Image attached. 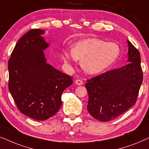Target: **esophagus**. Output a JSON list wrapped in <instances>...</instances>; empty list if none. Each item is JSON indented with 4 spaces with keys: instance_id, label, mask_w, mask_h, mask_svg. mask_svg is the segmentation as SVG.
<instances>
[{
    "instance_id": "1",
    "label": "esophagus",
    "mask_w": 149,
    "mask_h": 149,
    "mask_svg": "<svg viewBox=\"0 0 149 149\" xmlns=\"http://www.w3.org/2000/svg\"><path fill=\"white\" fill-rule=\"evenodd\" d=\"M75 83L77 85H82L83 84V82L81 80H79V79H78V80H75Z\"/></svg>"
}]
</instances>
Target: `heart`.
Wrapping results in <instances>:
<instances>
[{"instance_id":"heart-1","label":"heart","mask_w":149,"mask_h":149,"mask_svg":"<svg viewBox=\"0 0 149 149\" xmlns=\"http://www.w3.org/2000/svg\"><path fill=\"white\" fill-rule=\"evenodd\" d=\"M120 54V47L114 42H106L97 38L86 39L65 51L62 57L67 64L81 60V67L88 74H96L106 70L115 62Z\"/></svg>"}]
</instances>
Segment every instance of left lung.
<instances>
[{
	"label": "left lung",
	"mask_w": 149,
	"mask_h": 149,
	"mask_svg": "<svg viewBox=\"0 0 149 149\" xmlns=\"http://www.w3.org/2000/svg\"><path fill=\"white\" fill-rule=\"evenodd\" d=\"M128 64L87 80V110L95 119L106 122L117 118L136 104L143 80L140 54L127 41Z\"/></svg>",
	"instance_id": "obj_1"
}]
</instances>
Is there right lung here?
Wrapping results in <instances>:
<instances>
[{"mask_svg":"<svg viewBox=\"0 0 149 149\" xmlns=\"http://www.w3.org/2000/svg\"><path fill=\"white\" fill-rule=\"evenodd\" d=\"M31 29L13 49L9 62V90L18 110L29 117L44 120L58 112L61 95L73 84V78L46 63L43 51L48 47L41 35Z\"/></svg>","mask_w":149,"mask_h":149,"instance_id":"obj_1","label":"right lung"}]
</instances>
